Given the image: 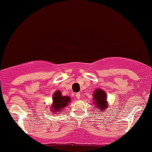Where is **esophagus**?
<instances>
[{"instance_id": "obj_1", "label": "esophagus", "mask_w": 152, "mask_h": 152, "mask_svg": "<svg viewBox=\"0 0 152 152\" xmlns=\"http://www.w3.org/2000/svg\"><path fill=\"white\" fill-rule=\"evenodd\" d=\"M76 98H77L78 99H80V97H81V94L80 93H77L76 94Z\"/></svg>"}]
</instances>
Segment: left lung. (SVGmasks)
<instances>
[{
	"label": "left lung",
	"instance_id": "1",
	"mask_svg": "<svg viewBox=\"0 0 152 152\" xmlns=\"http://www.w3.org/2000/svg\"><path fill=\"white\" fill-rule=\"evenodd\" d=\"M93 96L94 104L96 108V110H94V111H106V109L109 107V104L107 103V99H106L105 91H104L101 88H97V89L94 90Z\"/></svg>",
	"mask_w": 152,
	"mask_h": 152
}]
</instances>
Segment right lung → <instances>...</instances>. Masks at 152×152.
<instances>
[{"label": "right lung", "instance_id": "obj_1", "mask_svg": "<svg viewBox=\"0 0 152 152\" xmlns=\"http://www.w3.org/2000/svg\"><path fill=\"white\" fill-rule=\"evenodd\" d=\"M71 101V97L69 96H62L61 92L57 90L53 96V103L50 106V110L52 114H59L68 106Z\"/></svg>", "mask_w": 152, "mask_h": 152}]
</instances>
